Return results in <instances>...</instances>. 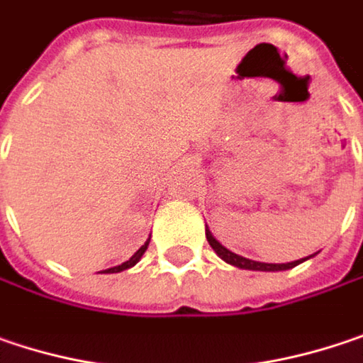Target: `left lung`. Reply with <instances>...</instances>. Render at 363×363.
Instances as JSON below:
<instances>
[{"label": "left lung", "mask_w": 363, "mask_h": 363, "mask_svg": "<svg viewBox=\"0 0 363 363\" xmlns=\"http://www.w3.org/2000/svg\"><path fill=\"white\" fill-rule=\"evenodd\" d=\"M206 240H208L211 247L219 254V258H223L225 262H229V264H233V267L247 269V271H287V269H294V267H298L299 262H303V260H306V258H301V260L287 262V264H269V262H256V260H250V258H244V256H240V254H233L231 250H227L225 246H220L219 242L213 238V233L208 231V227H206ZM308 258H310V256H308Z\"/></svg>", "instance_id": "1"}]
</instances>
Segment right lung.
<instances>
[{
  "instance_id": "1",
  "label": "right lung",
  "mask_w": 363,
  "mask_h": 363,
  "mask_svg": "<svg viewBox=\"0 0 363 363\" xmlns=\"http://www.w3.org/2000/svg\"><path fill=\"white\" fill-rule=\"evenodd\" d=\"M148 242H150V240H146V244H144V246L140 247V250H138V252H136V254H134L130 260H128V262H123V264H119V267H113V269H107L105 272H119V271H125V269H130V267H134V264H136V262L143 258V254L146 252V247H148Z\"/></svg>"
}]
</instances>
